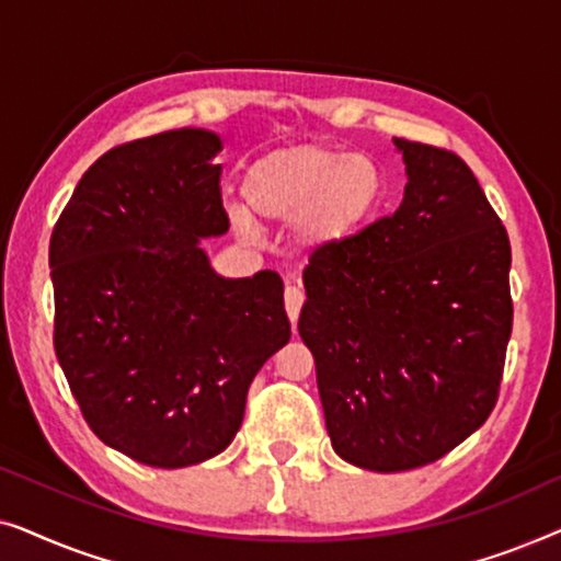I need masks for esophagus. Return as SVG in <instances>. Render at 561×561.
Segmentation results:
<instances>
[{
    "label": "esophagus",
    "mask_w": 561,
    "mask_h": 561,
    "mask_svg": "<svg viewBox=\"0 0 561 561\" xmlns=\"http://www.w3.org/2000/svg\"><path fill=\"white\" fill-rule=\"evenodd\" d=\"M283 298H286V313L290 321H298V313H301V306H304V290L296 288V286H288L286 294H283Z\"/></svg>",
    "instance_id": "obj_1"
}]
</instances>
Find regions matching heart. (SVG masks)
<instances>
[{"instance_id":"b5f03b06","label":"heart","mask_w":561,"mask_h":561,"mask_svg":"<svg viewBox=\"0 0 561 561\" xmlns=\"http://www.w3.org/2000/svg\"><path fill=\"white\" fill-rule=\"evenodd\" d=\"M244 204L255 217L278 225L301 221L309 242L347 237L378 211L386 198V173L378 160L332 145H298L265 152L242 179ZM242 237L255 234L244 211H232Z\"/></svg>"}]
</instances>
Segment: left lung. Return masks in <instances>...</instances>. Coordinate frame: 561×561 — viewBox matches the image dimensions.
Returning a JSON list of instances; mask_svg holds the SVG:
<instances>
[{
    "mask_svg": "<svg viewBox=\"0 0 561 561\" xmlns=\"http://www.w3.org/2000/svg\"><path fill=\"white\" fill-rule=\"evenodd\" d=\"M401 206L317 250L298 334L336 455L373 472L436 462L485 424L513 329L511 242L451 150L396 137Z\"/></svg>",
    "mask_w": 561,
    "mask_h": 561,
    "instance_id": "left-lung-1",
    "label": "left lung"
}]
</instances>
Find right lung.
<instances>
[{
  "label": "right lung",
  "mask_w": 561,
  "mask_h": 561,
  "mask_svg": "<svg viewBox=\"0 0 561 561\" xmlns=\"http://www.w3.org/2000/svg\"><path fill=\"white\" fill-rule=\"evenodd\" d=\"M221 140L171 129L106 150L50 234L53 344L99 439L135 462L198 465L240 432L250 382L290 340L278 273L229 280Z\"/></svg>",
  "instance_id": "obj_1"
}]
</instances>
